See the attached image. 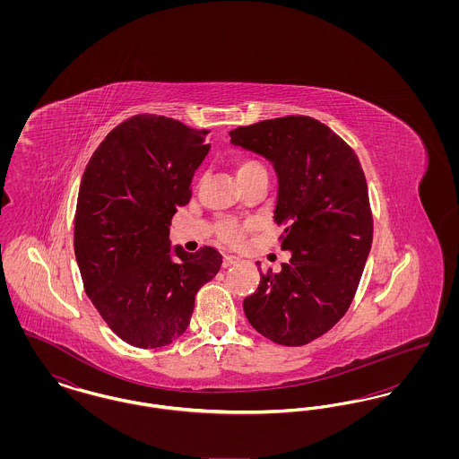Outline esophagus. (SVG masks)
Listing matches in <instances>:
<instances>
[{
    "label": "esophagus",
    "mask_w": 459,
    "mask_h": 459,
    "mask_svg": "<svg viewBox=\"0 0 459 459\" xmlns=\"http://www.w3.org/2000/svg\"><path fill=\"white\" fill-rule=\"evenodd\" d=\"M239 262V258L238 256H223V262H221V266L223 268H227V266H232V264H236V263Z\"/></svg>",
    "instance_id": "obj_1"
}]
</instances>
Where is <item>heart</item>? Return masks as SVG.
Here are the masks:
<instances>
[{"instance_id":"b5f03b06","label":"heart","mask_w":459,"mask_h":459,"mask_svg":"<svg viewBox=\"0 0 459 459\" xmlns=\"http://www.w3.org/2000/svg\"><path fill=\"white\" fill-rule=\"evenodd\" d=\"M266 174L264 167L258 160H253V158H242L238 163H236V175L240 180H247V178H253L256 175ZM219 234L221 239L229 244H238L242 239V227L234 223V221H223L220 223Z\"/></svg>"}]
</instances>
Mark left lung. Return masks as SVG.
Segmentation results:
<instances>
[{
  "label": "left lung",
  "instance_id": "obj_1",
  "mask_svg": "<svg viewBox=\"0 0 459 459\" xmlns=\"http://www.w3.org/2000/svg\"><path fill=\"white\" fill-rule=\"evenodd\" d=\"M229 135L273 165V219L290 253L244 299L246 318L277 344L303 346L344 316L359 284L373 234L367 178L350 146L311 117L263 120Z\"/></svg>",
  "mask_w": 459,
  "mask_h": 459
}]
</instances>
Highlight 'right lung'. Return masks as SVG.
Here are the masks:
<instances>
[{
	"label": "right lung",
	"mask_w": 459,
	"mask_h": 459,
	"mask_svg": "<svg viewBox=\"0 0 459 459\" xmlns=\"http://www.w3.org/2000/svg\"><path fill=\"white\" fill-rule=\"evenodd\" d=\"M208 131L156 115L117 126L82 175L74 249L89 299L126 342L154 350L189 327L195 296L219 273L221 255L170 242L177 208L210 152Z\"/></svg>",
	"instance_id": "1"
}]
</instances>
